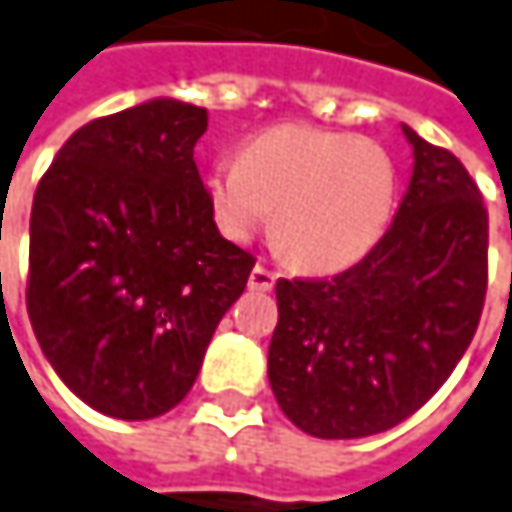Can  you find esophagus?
<instances>
[{
    "label": "esophagus",
    "instance_id": "esophagus-1",
    "mask_svg": "<svg viewBox=\"0 0 512 512\" xmlns=\"http://www.w3.org/2000/svg\"><path fill=\"white\" fill-rule=\"evenodd\" d=\"M275 281H278V275H275L272 269L260 266V263H257L255 269H252V275H249V287H252V290H260V293L272 290V287H275Z\"/></svg>",
    "mask_w": 512,
    "mask_h": 512
}]
</instances>
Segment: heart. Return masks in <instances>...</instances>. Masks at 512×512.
<instances>
[{"label":"heart","instance_id":"1","mask_svg":"<svg viewBox=\"0 0 512 512\" xmlns=\"http://www.w3.org/2000/svg\"><path fill=\"white\" fill-rule=\"evenodd\" d=\"M207 201L225 237L246 243L269 222L278 252L302 269H344L388 228L397 174L373 139L281 124L252 139L240 162L207 174Z\"/></svg>","mask_w":512,"mask_h":512}]
</instances>
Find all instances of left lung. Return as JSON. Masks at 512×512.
<instances>
[{
	"label": "left lung",
	"mask_w": 512,
	"mask_h": 512,
	"mask_svg": "<svg viewBox=\"0 0 512 512\" xmlns=\"http://www.w3.org/2000/svg\"><path fill=\"white\" fill-rule=\"evenodd\" d=\"M415 168L382 240L332 278H278L269 385L317 439L415 415L468 350L489 278V213L457 156L403 127Z\"/></svg>",
	"instance_id": "8db88e82"
}]
</instances>
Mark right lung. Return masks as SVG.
Here are the masks:
<instances>
[{"instance_id":"obj_1","label":"right lung","mask_w":512,"mask_h":512,"mask_svg":"<svg viewBox=\"0 0 512 512\" xmlns=\"http://www.w3.org/2000/svg\"><path fill=\"white\" fill-rule=\"evenodd\" d=\"M207 109L180 100L94 118L55 154L29 225L26 308L61 382L148 421L192 388L255 255L228 243L195 165Z\"/></svg>"}]
</instances>
